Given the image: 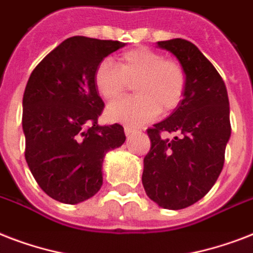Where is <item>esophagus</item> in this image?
<instances>
[{
	"instance_id": "1",
	"label": "esophagus",
	"mask_w": 253,
	"mask_h": 253,
	"mask_svg": "<svg viewBox=\"0 0 253 253\" xmlns=\"http://www.w3.org/2000/svg\"><path fill=\"white\" fill-rule=\"evenodd\" d=\"M138 132V130H135V128H132L131 126H125V134L127 135V136H131V135H135Z\"/></svg>"
}]
</instances>
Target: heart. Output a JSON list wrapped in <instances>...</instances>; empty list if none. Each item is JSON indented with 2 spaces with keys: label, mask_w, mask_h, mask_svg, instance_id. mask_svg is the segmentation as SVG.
<instances>
[{
  "label": "heart",
  "mask_w": 253,
  "mask_h": 253,
  "mask_svg": "<svg viewBox=\"0 0 253 253\" xmlns=\"http://www.w3.org/2000/svg\"><path fill=\"white\" fill-rule=\"evenodd\" d=\"M134 84L135 97L109 105L105 111L110 122L140 126L160 113L178 106L185 90V73L180 65L163 55L138 47L121 55L114 65L102 60L94 71V85L99 95L111 102Z\"/></svg>",
  "instance_id": "obj_1"
}]
</instances>
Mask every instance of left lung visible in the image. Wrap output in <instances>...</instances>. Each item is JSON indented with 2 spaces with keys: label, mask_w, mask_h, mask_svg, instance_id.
Listing matches in <instances>:
<instances>
[{
  "label": "left lung",
  "mask_w": 253,
  "mask_h": 253,
  "mask_svg": "<svg viewBox=\"0 0 253 253\" xmlns=\"http://www.w3.org/2000/svg\"><path fill=\"white\" fill-rule=\"evenodd\" d=\"M156 47L176 57L185 73V90L168 118L148 128L151 150L142 182L160 208L180 210L208 194L218 180L231 136L227 89L214 65L190 42L176 38ZM162 130L176 132L163 139Z\"/></svg>",
  "instance_id": "obj_1"
}]
</instances>
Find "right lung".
<instances>
[{
    "instance_id": "add662e5",
    "label": "right lung",
    "mask_w": 253,
    "mask_h": 253,
    "mask_svg": "<svg viewBox=\"0 0 253 253\" xmlns=\"http://www.w3.org/2000/svg\"><path fill=\"white\" fill-rule=\"evenodd\" d=\"M118 41L72 37L37 65L23 94L25 158L43 192L63 204L89 200L102 186V163L126 140L118 123L99 126L102 98L95 89L97 65Z\"/></svg>"
}]
</instances>
